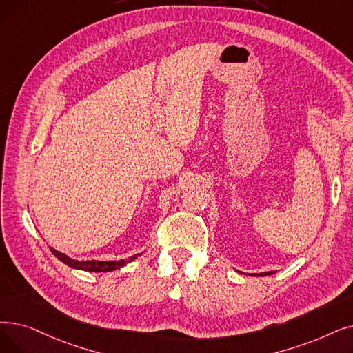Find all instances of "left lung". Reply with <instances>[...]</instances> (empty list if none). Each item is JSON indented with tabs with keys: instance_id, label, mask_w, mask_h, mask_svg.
<instances>
[{
	"instance_id": "obj_1",
	"label": "left lung",
	"mask_w": 353,
	"mask_h": 353,
	"mask_svg": "<svg viewBox=\"0 0 353 353\" xmlns=\"http://www.w3.org/2000/svg\"><path fill=\"white\" fill-rule=\"evenodd\" d=\"M274 274V271H270V272H263V274H254V275H258V277H264V275H271ZM252 275V274H251Z\"/></svg>"
}]
</instances>
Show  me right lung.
<instances>
[{
	"label": "right lung",
	"mask_w": 353,
	"mask_h": 353,
	"mask_svg": "<svg viewBox=\"0 0 353 353\" xmlns=\"http://www.w3.org/2000/svg\"><path fill=\"white\" fill-rule=\"evenodd\" d=\"M50 251L54 254V256H57L60 261L65 263L66 265L72 267V268H78V270H83V271H95V272H106V271H114L117 268L124 267L125 264L131 263L132 259H135L140 254L132 255L127 259H119V261H76V259L69 258L68 255L59 252L53 248H50Z\"/></svg>",
	"instance_id": "add662e5"
}]
</instances>
